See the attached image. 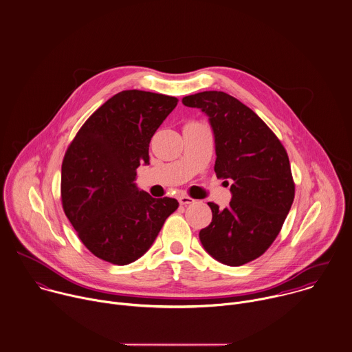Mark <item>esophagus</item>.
I'll use <instances>...</instances> for the list:
<instances>
[{"label":"esophagus","mask_w":352,"mask_h":352,"mask_svg":"<svg viewBox=\"0 0 352 352\" xmlns=\"http://www.w3.org/2000/svg\"><path fill=\"white\" fill-rule=\"evenodd\" d=\"M178 201H179V204L181 206H188V204H193L195 203V200L192 199V197H189V196H179L178 197Z\"/></svg>","instance_id":"esophagus-1"}]
</instances>
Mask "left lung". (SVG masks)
<instances>
[{
    "mask_svg": "<svg viewBox=\"0 0 352 352\" xmlns=\"http://www.w3.org/2000/svg\"><path fill=\"white\" fill-rule=\"evenodd\" d=\"M182 102L208 116L215 137L214 170L218 178L232 181L228 208L208 203L212 222L200 230V241L218 262L245 265L273 244L294 203L288 153L269 126L228 93L201 91Z\"/></svg>",
    "mask_w": 352,
    "mask_h": 352,
    "instance_id": "1",
    "label": "left lung"
}]
</instances>
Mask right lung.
<instances>
[{"label": "right lung", "mask_w": 352, "mask_h": 352, "mask_svg": "<svg viewBox=\"0 0 352 352\" xmlns=\"http://www.w3.org/2000/svg\"><path fill=\"white\" fill-rule=\"evenodd\" d=\"M178 98L123 90L79 129L61 164V203L83 245L97 258L124 266L153 244L175 199H153L134 181L149 164V142Z\"/></svg>", "instance_id": "obj_1"}]
</instances>
